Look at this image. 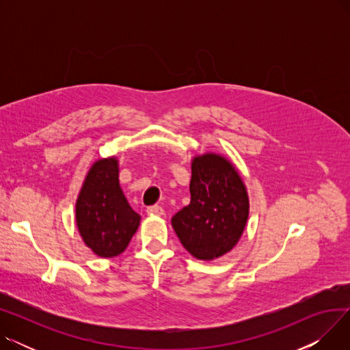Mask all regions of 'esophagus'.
<instances>
[{
    "label": "esophagus",
    "instance_id": "1",
    "mask_svg": "<svg viewBox=\"0 0 350 350\" xmlns=\"http://www.w3.org/2000/svg\"><path fill=\"white\" fill-rule=\"evenodd\" d=\"M146 211L149 215H163L164 214V210L160 206H150V207H147Z\"/></svg>",
    "mask_w": 350,
    "mask_h": 350
}]
</instances>
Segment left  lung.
Wrapping results in <instances>:
<instances>
[{
    "label": "left lung",
    "mask_w": 350,
    "mask_h": 350,
    "mask_svg": "<svg viewBox=\"0 0 350 350\" xmlns=\"http://www.w3.org/2000/svg\"><path fill=\"white\" fill-rule=\"evenodd\" d=\"M190 204L172 218L183 244L198 260L211 261L231 251L248 218V196L232 164L218 154L191 163Z\"/></svg>",
    "instance_id": "left-lung-1"
}]
</instances>
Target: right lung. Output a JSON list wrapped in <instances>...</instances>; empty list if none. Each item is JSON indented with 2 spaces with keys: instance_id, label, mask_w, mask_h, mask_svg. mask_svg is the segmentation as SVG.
<instances>
[{
  "instance_id": "right-lung-1",
  "label": "right lung",
  "mask_w": 350,
  "mask_h": 350,
  "mask_svg": "<svg viewBox=\"0 0 350 350\" xmlns=\"http://www.w3.org/2000/svg\"><path fill=\"white\" fill-rule=\"evenodd\" d=\"M140 223L119 186L118 160L96 161L89 170L77 201V224L85 244L96 255L122 254Z\"/></svg>"
}]
</instances>
